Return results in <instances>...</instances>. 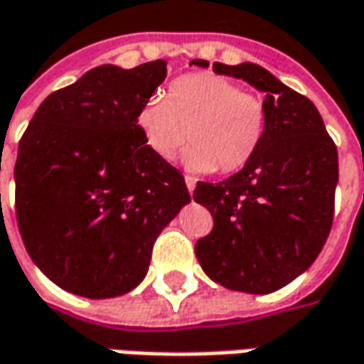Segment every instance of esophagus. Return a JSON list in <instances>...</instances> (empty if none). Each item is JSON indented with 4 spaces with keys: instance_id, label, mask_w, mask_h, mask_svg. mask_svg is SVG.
<instances>
[{
    "instance_id": "esophagus-1",
    "label": "esophagus",
    "mask_w": 364,
    "mask_h": 364,
    "mask_svg": "<svg viewBox=\"0 0 364 364\" xmlns=\"http://www.w3.org/2000/svg\"><path fill=\"white\" fill-rule=\"evenodd\" d=\"M184 182H186L188 192L192 194V192H194V188H196V178H194V176H184Z\"/></svg>"
}]
</instances>
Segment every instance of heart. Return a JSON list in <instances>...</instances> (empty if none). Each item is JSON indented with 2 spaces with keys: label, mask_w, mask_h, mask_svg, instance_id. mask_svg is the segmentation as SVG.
<instances>
[{
  "label": "heart",
  "mask_w": 364,
  "mask_h": 364,
  "mask_svg": "<svg viewBox=\"0 0 364 364\" xmlns=\"http://www.w3.org/2000/svg\"><path fill=\"white\" fill-rule=\"evenodd\" d=\"M138 126L160 160L172 162L188 140L186 164L192 170L234 174L260 150L268 109L260 96L222 75L200 72L176 77L166 100H146Z\"/></svg>",
  "instance_id": "1"
}]
</instances>
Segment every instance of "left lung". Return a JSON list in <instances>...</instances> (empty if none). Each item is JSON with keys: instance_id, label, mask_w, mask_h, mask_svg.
Masks as SVG:
<instances>
[{"instance_id": "obj_1", "label": "left lung", "mask_w": 364, "mask_h": 364, "mask_svg": "<svg viewBox=\"0 0 364 364\" xmlns=\"http://www.w3.org/2000/svg\"><path fill=\"white\" fill-rule=\"evenodd\" d=\"M212 70L267 92L268 126L260 150L240 172L196 184L192 196L214 224L194 250L214 282L268 294L302 274L323 250L335 216L338 154L313 102L264 68L216 62Z\"/></svg>"}]
</instances>
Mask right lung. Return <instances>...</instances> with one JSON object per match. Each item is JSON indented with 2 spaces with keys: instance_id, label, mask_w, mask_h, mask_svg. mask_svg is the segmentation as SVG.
Instances as JSON below:
<instances>
[{
  "instance_id": "add662e5",
  "label": "right lung",
  "mask_w": 364,
  "mask_h": 364,
  "mask_svg": "<svg viewBox=\"0 0 364 364\" xmlns=\"http://www.w3.org/2000/svg\"><path fill=\"white\" fill-rule=\"evenodd\" d=\"M166 62L100 65L41 102L16 160V218L60 289L112 299L146 277L152 246L190 202L182 172L146 146L138 112Z\"/></svg>"
}]
</instances>
